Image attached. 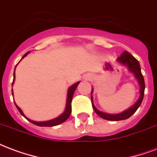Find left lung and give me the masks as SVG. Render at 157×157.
I'll return each mask as SVG.
<instances>
[{"instance_id": "8db88e82", "label": "left lung", "mask_w": 157, "mask_h": 157, "mask_svg": "<svg viewBox=\"0 0 157 157\" xmlns=\"http://www.w3.org/2000/svg\"><path fill=\"white\" fill-rule=\"evenodd\" d=\"M120 64L122 65L127 66L128 69V71L132 73L135 74V77L138 80L139 84L140 86V98L138 99V101L135 102V104L134 106H132L130 109L125 110L124 112L121 113H118V114H109V113H106L101 112L99 111L98 109L96 108L93 102H92V96H91V98H92V108L94 109V111L97 113V114L100 116L101 118L107 119V120H111V121H118V120H124V119H127L130 116H132L135 112L136 110L139 109V107L141 104L143 98H144V93H145V81H144V77L143 75L141 74V70H140V63L136 59L130 55L128 52L124 51L118 59H117Z\"/></svg>"}]
</instances>
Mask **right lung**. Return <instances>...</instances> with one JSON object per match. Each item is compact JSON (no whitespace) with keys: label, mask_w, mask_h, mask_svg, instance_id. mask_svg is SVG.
Returning <instances> with one entry per match:
<instances>
[{"label":"right lung","mask_w":157,"mask_h":157,"mask_svg":"<svg viewBox=\"0 0 157 157\" xmlns=\"http://www.w3.org/2000/svg\"><path fill=\"white\" fill-rule=\"evenodd\" d=\"M29 52H27L25 55H23V57L22 59H23L25 57L26 55L29 54ZM16 69V67H15ZM14 80H15V71H14V74H13V82H12V85H13V82H14ZM80 82H76L75 84L74 85H72L70 88L68 89V93H67V100H66V107H65V112L62 113L61 115H59L57 118H54V119H51V120H48V121H44V122H36V121H33L31 119H29L26 117L24 114H23V113H22V109L19 108L18 106L15 104L16 107H17V109H18V111L20 112V113L22 114L23 117H25L29 122H31L33 123V124L38 125V126H42V127H52V126H55V125H58L59 124H61L63 122H65V120H67L68 118L71 115V100L72 98H73V94H74V92H75V89L77 87V86Z\"/></svg>","instance_id":"right-lung-1"}]
</instances>
